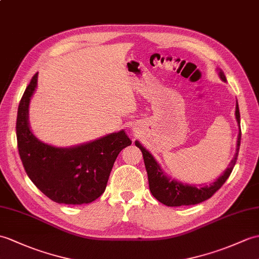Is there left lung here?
I'll use <instances>...</instances> for the list:
<instances>
[{"label": "left lung", "instance_id": "8db88e82", "mask_svg": "<svg viewBox=\"0 0 259 259\" xmlns=\"http://www.w3.org/2000/svg\"><path fill=\"white\" fill-rule=\"evenodd\" d=\"M219 76L223 81H226V77L223 71L218 68ZM235 117L238 124V136H237V143H236V152L234 158L232 159L230 165L227 169L223 172L221 177L216 180L215 182L209 185H204L202 188H196L195 185L185 184L182 182H179L177 180L171 179L166 176L164 171L161 169V166L153 155L150 153L146 148H143L142 144L139 141H136V146L141 150L143 155L144 165H146L147 173H148V180H149V188L151 191L152 195L157 198L161 203H163L166 206H182V205H194L201 202L208 200L216 191L221 189V186L225 183L228 177L235 166L237 155L239 151L240 146V137H242V132H240V115H239V108L236 101V110H235Z\"/></svg>", "mask_w": 259, "mask_h": 259}]
</instances>
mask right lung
<instances>
[{
  "label": "right lung",
  "mask_w": 259,
  "mask_h": 259,
  "mask_svg": "<svg viewBox=\"0 0 259 259\" xmlns=\"http://www.w3.org/2000/svg\"><path fill=\"white\" fill-rule=\"evenodd\" d=\"M36 73L24 92L16 119L17 148L24 169L40 192L59 204H88L104 193L120 151L131 144L124 130L74 147L41 142L29 128L28 107L37 87Z\"/></svg>",
  "instance_id": "obj_1"
}]
</instances>
